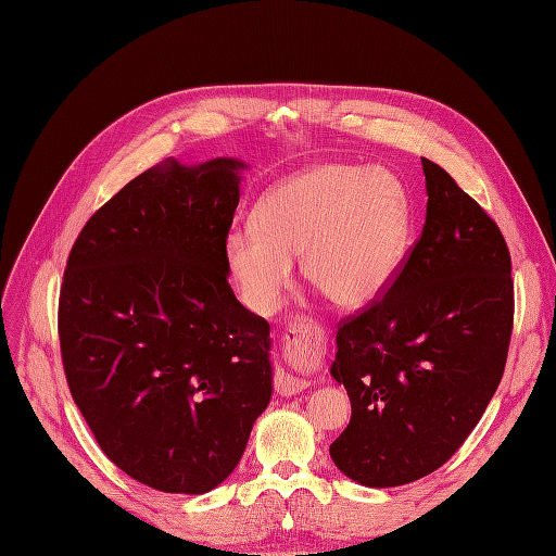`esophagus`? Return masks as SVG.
<instances>
[{
	"label": "esophagus",
	"instance_id": "1",
	"mask_svg": "<svg viewBox=\"0 0 556 556\" xmlns=\"http://www.w3.org/2000/svg\"><path fill=\"white\" fill-rule=\"evenodd\" d=\"M311 333L313 331H311L308 325L295 323V325H291V327L286 329L283 341L288 345H306V343H311V338H313ZM304 389H306V381L304 379H298V377L288 375V372H277V377H275V391L279 395H298Z\"/></svg>",
	"mask_w": 556,
	"mask_h": 556
}]
</instances>
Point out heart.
Listing matches in <instances>:
<instances>
[{"label":"heart","instance_id":"1","mask_svg":"<svg viewBox=\"0 0 556 556\" xmlns=\"http://www.w3.org/2000/svg\"><path fill=\"white\" fill-rule=\"evenodd\" d=\"M406 198L383 173L320 163L277 184L256 223L225 240L229 270L256 313H273L293 283V256L304 277L341 308H364L393 283L406 245Z\"/></svg>","mask_w":556,"mask_h":556}]
</instances>
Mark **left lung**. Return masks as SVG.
I'll return each instance as SVG.
<instances>
[{
    "label": "left lung",
    "mask_w": 556,
    "mask_h": 556,
    "mask_svg": "<svg viewBox=\"0 0 556 556\" xmlns=\"http://www.w3.org/2000/svg\"><path fill=\"white\" fill-rule=\"evenodd\" d=\"M427 218L389 291L336 333L331 375L352 402L329 445L336 468L370 489L402 486L464 445L504 372L514 329L506 240L429 159Z\"/></svg>",
    "instance_id": "left-lung-1"
}]
</instances>
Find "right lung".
<instances>
[{"mask_svg": "<svg viewBox=\"0 0 556 556\" xmlns=\"http://www.w3.org/2000/svg\"><path fill=\"white\" fill-rule=\"evenodd\" d=\"M243 167L165 161L138 175L90 215L63 273L72 400L111 462L163 493L225 481L273 395L270 325L227 279Z\"/></svg>", "mask_w": 556, "mask_h": 556, "instance_id": "add662e5", "label": "right lung"}]
</instances>
